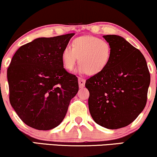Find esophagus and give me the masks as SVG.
<instances>
[{"mask_svg":"<svg viewBox=\"0 0 157 157\" xmlns=\"http://www.w3.org/2000/svg\"><path fill=\"white\" fill-rule=\"evenodd\" d=\"M78 81H79V86H80V88H82L83 87H85V79L82 78V77H79Z\"/></svg>","mask_w":157,"mask_h":157,"instance_id":"obj_1","label":"esophagus"}]
</instances>
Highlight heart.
<instances>
[{
    "mask_svg": "<svg viewBox=\"0 0 157 157\" xmlns=\"http://www.w3.org/2000/svg\"><path fill=\"white\" fill-rule=\"evenodd\" d=\"M72 48L67 45L61 53L64 67L72 71L78 61L80 74L96 75L102 72L112 58V46L107 41L95 36H82L72 41Z\"/></svg>",
    "mask_w": 157,
    "mask_h": 157,
    "instance_id": "obj_1",
    "label": "heart"
}]
</instances>
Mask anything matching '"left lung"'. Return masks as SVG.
I'll return each mask as SVG.
<instances>
[{"label":"left lung","mask_w":157,"mask_h":157,"mask_svg":"<svg viewBox=\"0 0 157 157\" xmlns=\"http://www.w3.org/2000/svg\"><path fill=\"white\" fill-rule=\"evenodd\" d=\"M103 37L112 46V58L102 72L86 80L85 87L90 93L88 106L93 120L116 130L128 126L143 112L151 77L138 49L119 35Z\"/></svg>","instance_id":"obj_1"}]
</instances>
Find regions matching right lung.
I'll use <instances>...</instances> for the list:
<instances>
[{
    "label": "right lung",
    "mask_w": 157,
    "mask_h": 157,
    "mask_svg": "<svg viewBox=\"0 0 157 157\" xmlns=\"http://www.w3.org/2000/svg\"><path fill=\"white\" fill-rule=\"evenodd\" d=\"M75 35L39 37L19 48L7 70L9 100L27 125L48 130L64 120L79 90L77 77L64 68L61 53Z\"/></svg>",
    "instance_id": "1"
}]
</instances>
